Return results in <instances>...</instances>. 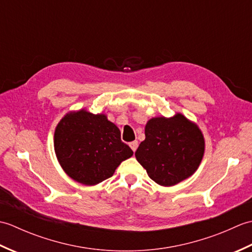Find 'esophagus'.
Listing matches in <instances>:
<instances>
[{
	"instance_id": "34e87169",
	"label": "esophagus",
	"mask_w": 252,
	"mask_h": 252,
	"mask_svg": "<svg viewBox=\"0 0 252 252\" xmlns=\"http://www.w3.org/2000/svg\"><path fill=\"white\" fill-rule=\"evenodd\" d=\"M129 145H130L132 151L135 152L136 149H137V146H138V142H137V141H133V142H131V143L129 144Z\"/></svg>"
}]
</instances>
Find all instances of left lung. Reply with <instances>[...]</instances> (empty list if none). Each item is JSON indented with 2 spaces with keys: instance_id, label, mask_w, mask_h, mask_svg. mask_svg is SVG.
<instances>
[{
  "instance_id": "1",
  "label": "left lung",
  "mask_w": 252,
  "mask_h": 252,
  "mask_svg": "<svg viewBox=\"0 0 252 252\" xmlns=\"http://www.w3.org/2000/svg\"><path fill=\"white\" fill-rule=\"evenodd\" d=\"M205 153L199 127L180 112L155 117L145 126V140L135 157L149 178L161 186H173L196 172Z\"/></svg>"
}]
</instances>
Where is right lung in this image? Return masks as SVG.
<instances>
[{"label":"right lung","mask_w":252,"mask_h":252,"mask_svg":"<svg viewBox=\"0 0 252 252\" xmlns=\"http://www.w3.org/2000/svg\"><path fill=\"white\" fill-rule=\"evenodd\" d=\"M58 162L68 176L83 185H96L114 175L133 152L121 141L120 130L104 114L69 111L54 133Z\"/></svg>","instance_id":"right-lung-1"}]
</instances>
